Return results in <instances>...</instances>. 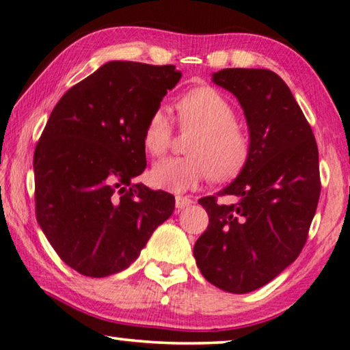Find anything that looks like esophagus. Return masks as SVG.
Returning <instances> with one entry per match:
<instances>
[{
    "instance_id": "obj_1",
    "label": "esophagus",
    "mask_w": 350,
    "mask_h": 350,
    "mask_svg": "<svg viewBox=\"0 0 350 350\" xmlns=\"http://www.w3.org/2000/svg\"><path fill=\"white\" fill-rule=\"evenodd\" d=\"M191 200L189 196H176V208H177V212L179 211H182V208H185L187 206H190L191 204Z\"/></svg>"
}]
</instances>
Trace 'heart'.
Instances as JSON below:
<instances>
[{
	"mask_svg": "<svg viewBox=\"0 0 350 350\" xmlns=\"http://www.w3.org/2000/svg\"><path fill=\"white\" fill-rule=\"evenodd\" d=\"M182 130H198L189 154L166 157L150 168V184L157 189L182 193L195 189L208 176L228 180L241 173L250 159V137L236 124V109L220 91L200 86L176 102ZM174 125L163 108H157L144 125L143 146L150 155L165 154L173 142Z\"/></svg>",
	"mask_w": 350,
	"mask_h": 350,
	"instance_id": "1",
	"label": "heart"
}]
</instances>
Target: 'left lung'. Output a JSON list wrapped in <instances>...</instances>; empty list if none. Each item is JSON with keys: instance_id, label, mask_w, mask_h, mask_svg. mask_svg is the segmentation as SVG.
I'll return each mask as SVG.
<instances>
[{"instance_id": "obj_1", "label": "left lung", "mask_w": 350, "mask_h": 350, "mask_svg": "<svg viewBox=\"0 0 350 350\" xmlns=\"http://www.w3.org/2000/svg\"><path fill=\"white\" fill-rule=\"evenodd\" d=\"M215 85L237 97L247 118L250 159L218 196L201 198L208 226L193 248L204 278L232 294L262 288L305 247L321 195L319 152L288 85L267 69H223Z\"/></svg>"}]
</instances>
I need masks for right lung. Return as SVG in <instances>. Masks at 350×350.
Instances as JSON below:
<instances>
[{"label": "right lung", "instance_id": "1", "mask_svg": "<svg viewBox=\"0 0 350 350\" xmlns=\"http://www.w3.org/2000/svg\"><path fill=\"white\" fill-rule=\"evenodd\" d=\"M182 74L174 66L111 61L56 103L34 150L36 218L78 273L127 269L174 196L133 179L146 168L144 125Z\"/></svg>", "mask_w": 350, "mask_h": 350}]
</instances>
